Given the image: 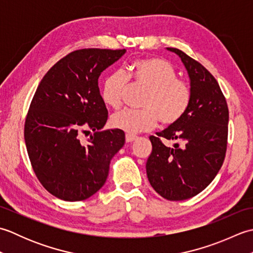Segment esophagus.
<instances>
[{"label": "esophagus", "mask_w": 253, "mask_h": 253, "mask_svg": "<svg viewBox=\"0 0 253 253\" xmlns=\"http://www.w3.org/2000/svg\"><path fill=\"white\" fill-rule=\"evenodd\" d=\"M126 142H132L135 141L137 139V136L135 135H131V133H126Z\"/></svg>", "instance_id": "obj_1"}]
</instances>
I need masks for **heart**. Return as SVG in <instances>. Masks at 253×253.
<instances>
[{"mask_svg": "<svg viewBox=\"0 0 253 253\" xmlns=\"http://www.w3.org/2000/svg\"><path fill=\"white\" fill-rule=\"evenodd\" d=\"M129 76L147 89L140 103L143 109H125L114 113L111 117L113 127L138 133L152 129L158 121L163 125H171L184 116L190 103V89L185 82L177 79V73L170 63L159 57L142 58L131 64ZM127 83L125 72L110 74L102 88L105 104L114 109L120 107Z\"/></svg>", "mask_w": 253, "mask_h": 253, "instance_id": "heart-1", "label": "heart"}]
</instances>
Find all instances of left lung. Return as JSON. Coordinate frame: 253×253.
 I'll return each mask as SVG.
<instances>
[{
	"instance_id": "left-lung-1",
	"label": "left lung",
	"mask_w": 253,
	"mask_h": 253,
	"mask_svg": "<svg viewBox=\"0 0 253 253\" xmlns=\"http://www.w3.org/2000/svg\"><path fill=\"white\" fill-rule=\"evenodd\" d=\"M180 57L190 82V103L178 122L151 136L152 152L147 176L153 189L170 201L197 196L221 169L227 147L228 107L211 73L184 52L166 47ZM160 137L176 140L166 147ZM181 147H179V143Z\"/></svg>"
}]
</instances>
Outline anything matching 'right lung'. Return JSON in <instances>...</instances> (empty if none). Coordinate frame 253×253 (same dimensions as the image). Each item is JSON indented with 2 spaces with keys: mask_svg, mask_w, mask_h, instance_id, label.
I'll return each mask as SVG.
<instances>
[{
  "mask_svg": "<svg viewBox=\"0 0 253 253\" xmlns=\"http://www.w3.org/2000/svg\"><path fill=\"white\" fill-rule=\"evenodd\" d=\"M126 50L83 49L50 68L37 88L25 123V142L45 189L65 201L85 200L101 189L112 158L125 143L121 129L102 130L107 110L98 80ZM95 131L87 142L80 131Z\"/></svg>",
  "mask_w": 253,
  "mask_h": 253,
  "instance_id": "1",
  "label": "right lung"
}]
</instances>
